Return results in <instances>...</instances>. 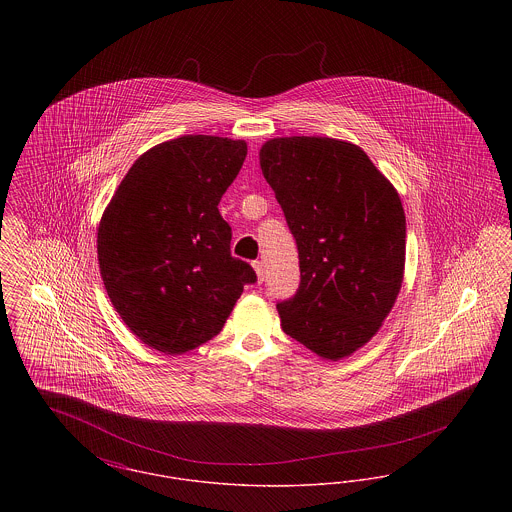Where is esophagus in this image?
<instances>
[{
  "label": "esophagus",
  "instance_id": "obj_1",
  "mask_svg": "<svg viewBox=\"0 0 512 512\" xmlns=\"http://www.w3.org/2000/svg\"><path fill=\"white\" fill-rule=\"evenodd\" d=\"M253 268L257 272V280L261 284L265 280V265H263V261H253Z\"/></svg>",
  "mask_w": 512,
  "mask_h": 512
}]
</instances>
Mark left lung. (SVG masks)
Masks as SVG:
<instances>
[{"instance_id": "8db88e82", "label": "left lung", "mask_w": 512, "mask_h": 512, "mask_svg": "<svg viewBox=\"0 0 512 512\" xmlns=\"http://www.w3.org/2000/svg\"><path fill=\"white\" fill-rule=\"evenodd\" d=\"M259 159L299 253V288L276 305L282 330L324 359L347 357L401 290L399 194L361 147L334 138H274Z\"/></svg>"}]
</instances>
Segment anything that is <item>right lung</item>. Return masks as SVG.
I'll return each instance as SVG.
<instances>
[{"label":"right lung","instance_id":"1","mask_svg":"<svg viewBox=\"0 0 512 512\" xmlns=\"http://www.w3.org/2000/svg\"><path fill=\"white\" fill-rule=\"evenodd\" d=\"M244 140L182 136L146 151L122 178L98 230L107 295L149 347L180 355L215 338L257 274L232 257L222 194Z\"/></svg>","mask_w":512,"mask_h":512}]
</instances>
